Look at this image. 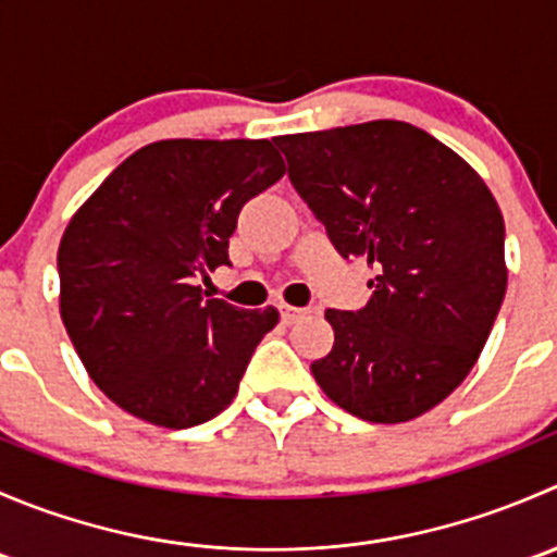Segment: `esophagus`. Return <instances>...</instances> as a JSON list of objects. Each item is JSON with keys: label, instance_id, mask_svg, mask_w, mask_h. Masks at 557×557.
<instances>
[{"label": "esophagus", "instance_id": "34e87169", "mask_svg": "<svg viewBox=\"0 0 557 557\" xmlns=\"http://www.w3.org/2000/svg\"><path fill=\"white\" fill-rule=\"evenodd\" d=\"M307 310H299V307H290V305H283L280 307V318H283V323H296L299 318H305Z\"/></svg>", "mask_w": 557, "mask_h": 557}]
</instances>
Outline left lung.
Masks as SVG:
<instances>
[{
	"mask_svg": "<svg viewBox=\"0 0 557 557\" xmlns=\"http://www.w3.org/2000/svg\"><path fill=\"white\" fill-rule=\"evenodd\" d=\"M342 258L374 269L363 310H325V396L369 423H407L466 380L507 294L504 218L482 177L404 121L274 139Z\"/></svg>",
	"mask_w": 557,
	"mask_h": 557,
	"instance_id": "1",
	"label": "left lung"
}]
</instances>
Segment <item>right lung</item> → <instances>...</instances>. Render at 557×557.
<instances>
[{
    "mask_svg": "<svg viewBox=\"0 0 557 557\" xmlns=\"http://www.w3.org/2000/svg\"><path fill=\"white\" fill-rule=\"evenodd\" d=\"M285 174L269 139H164L128 156L59 245L61 320L110 401L161 429L232 404L277 310L207 299L252 196Z\"/></svg>",
    "mask_w": 557,
    "mask_h": 557,
    "instance_id": "obj_1",
    "label": "right lung"
}]
</instances>
